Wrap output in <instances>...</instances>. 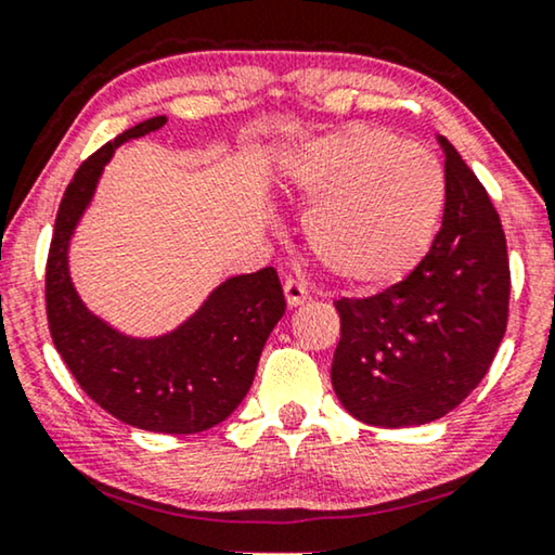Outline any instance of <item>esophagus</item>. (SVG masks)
I'll return each mask as SVG.
<instances>
[{
    "label": "esophagus",
    "instance_id": "esophagus-1",
    "mask_svg": "<svg viewBox=\"0 0 555 555\" xmlns=\"http://www.w3.org/2000/svg\"><path fill=\"white\" fill-rule=\"evenodd\" d=\"M285 291V300H287V308H298L302 302L308 300V287L298 283V280H285L283 285Z\"/></svg>",
    "mask_w": 555,
    "mask_h": 555
}]
</instances>
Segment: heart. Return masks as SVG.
<instances>
[{
    "mask_svg": "<svg viewBox=\"0 0 555 555\" xmlns=\"http://www.w3.org/2000/svg\"><path fill=\"white\" fill-rule=\"evenodd\" d=\"M285 192L308 204V249L340 283L382 291L420 268L447 207V173L397 133L351 124L285 158Z\"/></svg>",
    "mask_w": 555,
    "mask_h": 555,
    "instance_id": "heart-1",
    "label": "heart"
}]
</instances>
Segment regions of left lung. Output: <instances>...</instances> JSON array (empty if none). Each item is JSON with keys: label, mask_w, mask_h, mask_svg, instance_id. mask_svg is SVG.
I'll use <instances>...</instances> for the list:
<instances>
[{"label": "left lung", "mask_w": 555, "mask_h": 555, "mask_svg": "<svg viewBox=\"0 0 555 555\" xmlns=\"http://www.w3.org/2000/svg\"><path fill=\"white\" fill-rule=\"evenodd\" d=\"M444 151L442 230L420 268L369 298H340L331 382L348 414L384 429L450 414L488 374L507 325L500 217L457 149Z\"/></svg>", "instance_id": "1"}]
</instances>
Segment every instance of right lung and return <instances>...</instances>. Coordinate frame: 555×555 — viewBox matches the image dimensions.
Masks as SVG:
<instances>
[{
    "label": "right lung",
    "mask_w": 555,
    "mask_h": 555,
    "mask_svg": "<svg viewBox=\"0 0 555 555\" xmlns=\"http://www.w3.org/2000/svg\"><path fill=\"white\" fill-rule=\"evenodd\" d=\"M164 124L166 116H156L128 128L75 171L57 209L44 298L52 344L98 406L131 427L196 435L224 422L253 386L262 348L285 313L275 268L227 278L177 328L135 338L90 313L67 264L73 232L113 151Z\"/></svg>",
    "instance_id": "add662e5"
}]
</instances>
